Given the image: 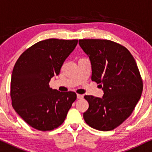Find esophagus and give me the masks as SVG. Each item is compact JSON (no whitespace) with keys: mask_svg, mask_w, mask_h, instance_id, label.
Listing matches in <instances>:
<instances>
[{"mask_svg":"<svg viewBox=\"0 0 152 152\" xmlns=\"http://www.w3.org/2000/svg\"><path fill=\"white\" fill-rule=\"evenodd\" d=\"M83 98V95L77 94V99H81Z\"/></svg>","mask_w":152,"mask_h":152,"instance_id":"obj_1","label":"esophagus"}]
</instances>
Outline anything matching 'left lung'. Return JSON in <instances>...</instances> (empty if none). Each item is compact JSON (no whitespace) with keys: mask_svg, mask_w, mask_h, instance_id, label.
Segmentation results:
<instances>
[{"mask_svg":"<svg viewBox=\"0 0 152 152\" xmlns=\"http://www.w3.org/2000/svg\"><path fill=\"white\" fill-rule=\"evenodd\" d=\"M90 58L92 80L102 88V98L86 95L89 108L83 113L87 124L99 131H111L133 113L142 92V80L129 50L107 39H79Z\"/></svg>","mask_w":152,"mask_h":152,"instance_id":"left-lung-1","label":"left lung"}]
</instances>
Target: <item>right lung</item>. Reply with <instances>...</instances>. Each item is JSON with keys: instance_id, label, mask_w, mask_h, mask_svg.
<instances>
[{"instance_id": "right-lung-1", "label": "right lung", "mask_w": 152, "mask_h": 152, "mask_svg": "<svg viewBox=\"0 0 152 152\" xmlns=\"http://www.w3.org/2000/svg\"><path fill=\"white\" fill-rule=\"evenodd\" d=\"M77 44V39L43 40L26 49L16 62L10 85L12 105L32 128L42 131L58 128L76 99L75 92H60L48 83L60 74Z\"/></svg>"}]
</instances>
